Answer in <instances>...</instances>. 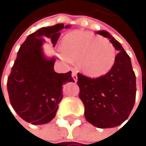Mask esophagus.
<instances>
[{
    "mask_svg": "<svg viewBox=\"0 0 146 146\" xmlns=\"http://www.w3.org/2000/svg\"><path fill=\"white\" fill-rule=\"evenodd\" d=\"M72 79H74V81H77L78 76H77V72L76 71H74V70L72 71Z\"/></svg>",
    "mask_w": 146,
    "mask_h": 146,
    "instance_id": "obj_1",
    "label": "esophagus"
}]
</instances>
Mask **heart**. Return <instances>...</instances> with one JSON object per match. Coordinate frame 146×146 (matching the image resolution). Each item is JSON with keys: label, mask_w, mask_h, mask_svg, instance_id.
Instances as JSON below:
<instances>
[{"label": "heart", "mask_w": 146, "mask_h": 146, "mask_svg": "<svg viewBox=\"0 0 146 146\" xmlns=\"http://www.w3.org/2000/svg\"><path fill=\"white\" fill-rule=\"evenodd\" d=\"M61 48L64 56L77 61L78 68L89 77H100L113 67L116 53L107 39L88 31H74L63 39Z\"/></svg>", "instance_id": "heart-1"}]
</instances>
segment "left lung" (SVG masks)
<instances>
[{
    "mask_svg": "<svg viewBox=\"0 0 146 146\" xmlns=\"http://www.w3.org/2000/svg\"><path fill=\"white\" fill-rule=\"evenodd\" d=\"M97 33L110 39L116 51L111 70L98 78L78 74L79 97L85 107L86 119L97 128H112L122 124L130 115L136 99V75L131 58L118 41L107 31Z\"/></svg>",
    "mask_w": 146,
    "mask_h": 146,
    "instance_id": "1",
    "label": "left lung"
}]
</instances>
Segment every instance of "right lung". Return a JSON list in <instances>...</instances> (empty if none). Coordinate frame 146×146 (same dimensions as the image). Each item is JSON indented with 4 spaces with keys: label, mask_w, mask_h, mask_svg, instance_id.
<instances>
[{
    "label": "right lung",
    "mask_w": 146,
    "mask_h": 146,
    "mask_svg": "<svg viewBox=\"0 0 146 146\" xmlns=\"http://www.w3.org/2000/svg\"><path fill=\"white\" fill-rule=\"evenodd\" d=\"M64 27L58 23L44 27L28 36L21 45L8 78V93L14 110L28 123L44 124L56 115L63 98L62 85L72 81L71 71L58 74L54 71L55 58H46L42 44L44 37L55 46Z\"/></svg>",
    "instance_id": "obj_1"
}]
</instances>
